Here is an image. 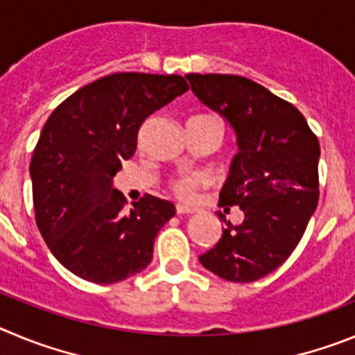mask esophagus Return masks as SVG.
<instances>
[{"label":"esophagus","mask_w":355,"mask_h":355,"mask_svg":"<svg viewBox=\"0 0 355 355\" xmlns=\"http://www.w3.org/2000/svg\"><path fill=\"white\" fill-rule=\"evenodd\" d=\"M196 212V209H193V207H187V205H177V214H194Z\"/></svg>","instance_id":"esophagus-1"}]
</instances>
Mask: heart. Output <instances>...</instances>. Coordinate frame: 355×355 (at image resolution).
I'll list each match as a JSON object with an SVG mask.
<instances>
[{"label":"heart","mask_w":355,"mask_h":355,"mask_svg":"<svg viewBox=\"0 0 355 355\" xmlns=\"http://www.w3.org/2000/svg\"><path fill=\"white\" fill-rule=\"evenodd\" d=\"M207 182H209V178L203 173H191L171 182V187H173V191L180 198H191L194 191L201 187V185H205Z\"/></svg>","instance_id":"obj_1"}]
</instances>
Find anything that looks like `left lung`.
Masks as SVG:
<instances>
[{
  "label": "left lung",
  "instance_id": "1",
  "mask_svg": "<svg viewBox=\"0 0 355 355\" xmlns=\"http://www.w3.org/2000/svg\"><path fill=\"white\" fill-rule=\"evenodd\" d=\"M191 90L221 114L237 138V155L219 193V207L237 205L244 221L225 214L223 235L200 263L233 283L276 270L301 242L318 205L320 145L290 102L242 76L187 74Z\"/></svg>",
  "mask_w": 355,
  "mask_h": 355
}]
</instances>
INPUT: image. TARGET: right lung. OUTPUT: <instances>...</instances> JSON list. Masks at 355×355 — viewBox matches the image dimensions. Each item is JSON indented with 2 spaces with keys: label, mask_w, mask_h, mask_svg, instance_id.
I'll return each mask as SVG.
<instances>
[{
  "label": "right lung",
  "mask_w": 355,
  "mask_h": 355,
  "mask_svg": "<svg viewBox=\"0 0 355 355\" xmlns=\"http://www.w3.org/2000/svg\"><path fill=\"white\" fill-rule=\"evenodd\" d=\"M187 90L182 76L118 72L79 88L47 118L30 164L35 219L72 274L111 285L148 267L175 205L145 194L125 210L113 178L146 118Z\"/></svg>",
  "instance_id": "1"
}]
</instances>
